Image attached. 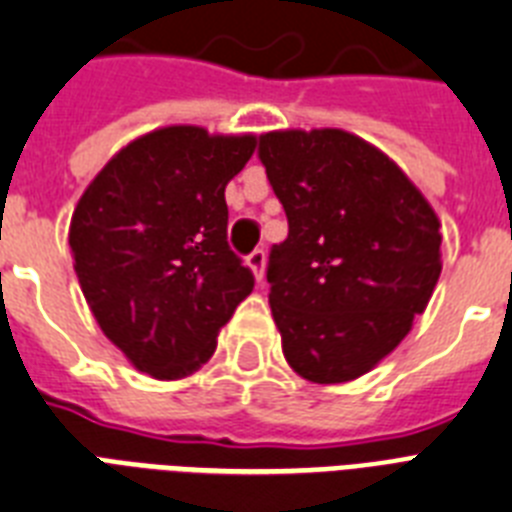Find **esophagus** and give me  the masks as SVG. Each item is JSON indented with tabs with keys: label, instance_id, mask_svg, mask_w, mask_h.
<instances>
[{
	"label": "esophagus",
	"instance_id": "obj_1",
	"mask_svg": "<svg viewBox=\"0 0 512 512\" xmlns=\"http://www.w3.org/2000/svg\"><path fill=\"white\" fill-rule=\"evenodd\" d=\"M246 264L251 266L253 274H256V280H264V266H266V253L264 248H256V251H251L246 256Z\"/></svg>",
	"mask_w": 512,
	"mask_h": 512
}]
</instances>
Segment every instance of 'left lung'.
Here are the masks:
<instances>
[{"label":"left lung","mask_w":512,"mask_h":512,"mask_svg":"<svg viewBox=\"0 0 512 512\" xmlns=\"http://www.w3.org/2000/svg\"><path fill=\"white\" fill-rule=\"evenodd\" d=\"M259 159L287 214L269 306L303 379L371 371L411 332L442 272L439 219L390 156L345 130H274Z\"/></svg>","instance_id":"8db88e82"}]
</instances>
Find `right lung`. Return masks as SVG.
<instances>
[{
    "mask_svg": "<svg viewBox=\"0 0 512 512\" xmlns=\"http://www.w3.org/2000/svg\"><path fill=\"white\" fill-rule=\"evenodd\" d=\"M253 135L172 125L135 138L94 177L70 222L75 274L101 332L154 379H183L253 290L227 243L225 188Z\"/></svg>",
    "mask_w": 512,
    "mask_h": 512,
    "instance_id": "right-lung-1",
    "label": "right lung"
}]
</instances>
